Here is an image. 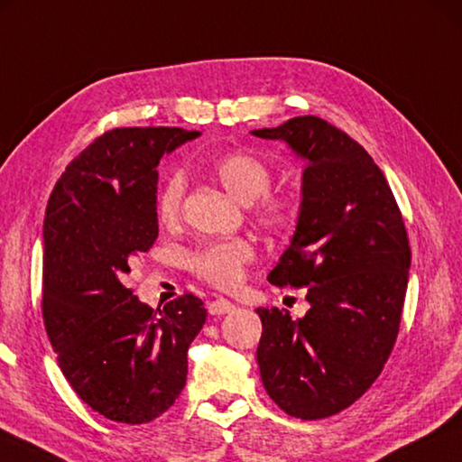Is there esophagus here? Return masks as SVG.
<instances>
[{"label":"esophagus","instance_id":"34e87169","mask_svg":"<svg viewBox=\"0 0 462 462\" xmlns=\"http://www.w3.org/2000/svg\"><path fill=\"white\" fill-rule=\"evenodd\" d=\"M208 311H209V315H226V313L234 311V303H230L228 299H216L208 305Z\"/></svg>","mask_w":462,"mask_h":462}]
</instances>
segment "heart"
<instances>
[{
	"mask_svg": "<svg viewBox=\"0 0 462 462\" xmlns=\"http://www.w3.org/2000/svg\"><path fill=\"white\" fill-rule=\"evenodd\" d=\"M212 170L222 186L242 204L256 202L260 196L266 194L273 181V171L266 162L254 153H246V151H232V153L217 157ZM183 188H186V180L181 171L167 175V180L159 188L155 209L157 217L163 224L178 220ZM292 212L295 209H292L291 199L281 196H264L256 209L260 220L274 230L287 228L292 222ZM250 258H253V246L242 238H232L199 246L194 253H189L188 263L191 271L202 276L204 281L220 289H232L234 284L240 282L242 266Z\"/></svg>",
	"mask_w": 462,
	"mask_h": 462,
	"instance_id": "1",
	"label": "heart"
}]
</instances>
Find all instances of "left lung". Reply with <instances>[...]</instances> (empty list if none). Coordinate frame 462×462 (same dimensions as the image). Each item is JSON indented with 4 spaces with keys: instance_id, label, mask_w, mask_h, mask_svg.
Wrapping results in <instances>:
<instances>
[{
    "instance_id": "left-lung-1",
    "label": "left lung",
    "mask_w": 462,
    "mask_h": 462,
    "mask_svg": "<svg viewBox=\"0 0 462 462\" xmlns=\"http://www.w3.org/2000/svg\"><path fill=\"white\" fill-rule=\"evenodd\" d=\"M254 137L282 141L305 162L295 234L268 282L307 287L309 311L256 309L264 390L284 412L317 420L370 390L396 343L410 246L388 180L367 151L319 116Z\"/></svg>"
}]
</instances>
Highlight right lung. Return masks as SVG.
Returning <instances> with one entry per match:
<instances>
[{"label":"right lung","instance_id":"right-lung-1","mask_svg":"<svg viewBox=\"0 0 462 462\" xmlns=\"http://www.w3.org/2000/svg\"><path fill=\"white\" fill-rule=\"evenodd\" d=\"M199 137L178 127L113 129L66 167L44 217L42 313L66 380L108 420L162 416L186 385L188 347L206 323L202 299L147 307L125 274L153 246L157 165Z\"/></svg>","mask_w":462,"mask_h":462}]
</instances>
